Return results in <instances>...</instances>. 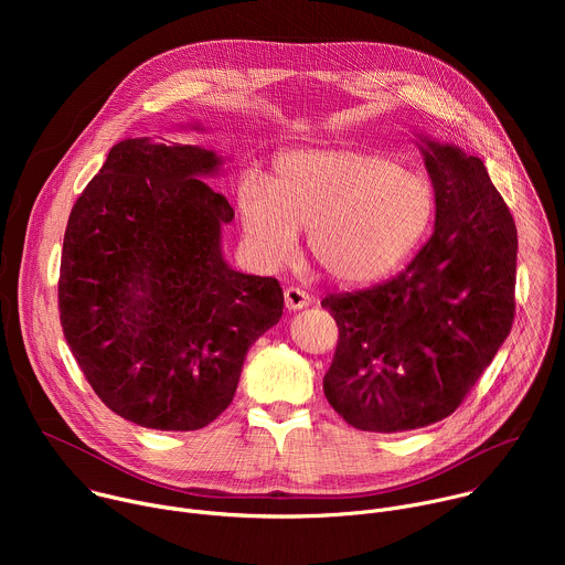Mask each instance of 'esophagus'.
<instances>
[{
  "label": "esophagus",
  "mask_w": 565,
  "mask_h": 565,
  "mask_svg": "<svg viewBox=\"0 0 565 565\" xmlns=\"http://www.w3.org/2000/svg\"><path fill=\"white\" fill-rule=\"evenodd\" d=\"M284 301H286L288 310H301V308H306L310 303V295L306 290H301V288L290 286V288L284 290Z\"/></svg>",
  "instance_id": "esophagus-1"
}]
</instances>
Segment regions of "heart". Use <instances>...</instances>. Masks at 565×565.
I'll return each instance as SVG.
<instances>
[{
	"mask_svg": "<svg viewBox=\"0 0 565 565\" xmlns=\"http://www.w3.org/2000/svg\"><path fill=\"white\" fill-rule=\"evenodd\" d=\"M241 223L270 268L297 253L308 230L317 266L362 286L391 275L420 244L434 218V188L393 158L362 149L299 147L275 158L273 181L250 170L238 181Z\"/></svg>",
	"mask_w": 565,
	"mask_h": 565,
	"instance_id": "obj_1",
	"label": "heart"
}]
</instances>
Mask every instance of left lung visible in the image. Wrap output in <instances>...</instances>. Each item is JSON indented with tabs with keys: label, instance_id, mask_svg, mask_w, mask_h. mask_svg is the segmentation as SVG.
Wrapping results in <instances>:
<instances>
[{
	"label": "left lung",
	"instance_id": "obj_1",
	"mask_svg": "<svg viewBox=\"0 0 565 565\" xmlns=\"http://www.w3.org/2000/svg\"><path fill=\"white\" fill-rule=\"evenodd\" d=\"M420 138L434 234L386 284L329 295L340 340L331 407L362 431H412L451 416L514 321L516 225L478 156Z\"/></svg>",
	"mask_w": 565,
	"mask_h": 565
}]
</instances>
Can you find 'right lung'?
I'll use <instances>...</instances> for the list:
<instances>
[{
	"mask_svg": "<svg viewBox=\"0 0 565 565\" xmlns=\"http://www.w3.org/2000/svg\"><path fill=\"white\" fill-rule=\"evenodd\" d=\"M221 166L199 145L120 140L66 223V344L105 405L147 429L194 431L218 418L248 349L284 312L275 277L223 259L234 210L203 181Z\"/></svg>",
	"mask_w": 565,
	"mask_h": 565,
	"instance_id": "obj_1",
	"label": "right lung"
}]
</instances>
